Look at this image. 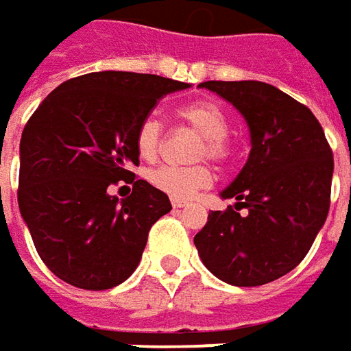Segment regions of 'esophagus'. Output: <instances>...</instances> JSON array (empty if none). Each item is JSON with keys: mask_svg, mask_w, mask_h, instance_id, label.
I'll return each instance as SVG.
<instances>
[{"mask_svg": "<svg viewBox=\"0 0 351 351\" xmlns=\"http://www.w3.org/2000/svg\"><path fill=\"white\" fill-rule=\"evenodd\" d=\"M171 204H173V208H176V210H178V208H184V206H186V202H184V199H178V198L171 199Z\"/></svg>", "mask_w": 351, "mask_h": 351, "instance_id": "34e87169", "label": "esophagus"}]
</instances>
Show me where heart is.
I'll list each match as a JSON object with an SVG mask.
<instances>
[{"instance_id":"1","label":"heart","mask_w":351,"mask_h":351,"mask_svg":"<svg viewBox=\"0 0 351 351\" xmlns=\"http://www.w3.org/2000/svg\"><path fill=\"white\" fill-rule=\"evenodd\" d=\"M176 116L182 124L192 128L202 136V141L196 145L194 159H212L213 163L223 165L233 157V143L227 136L229 132V116L223 108L213 101L199 99L192 103L182 104ZM165 128L159 118L145 116L139 122L136 132V147L141 159L155 161L163 149ZM147 180L157 190L169 194L171 198L186 199L194 196L199 188L208 186L212 182V171L204 163L190 165V167H175L163 165L149 171Z\"/></svg>"}]
</instances>
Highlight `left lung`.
<instances>
[{"label": "left lung", "instance_id": "obj_1", "mask_svg": "<svg viewBox=\"0 0 351 351\" xmlns=\"http://www.w3.org/2000/svg\"><path fill=\"white\" fill-rule=\"evenodd\" d=\"M247 120L250 155L194 237L206 268L239 287L270 284L307 256L330 208L334 157L315 114L262 81L199 83Z\"/></svg>", "mask_w": 351, "mask_h": 351}]
</instances>
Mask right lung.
<instances>
[{"mask_svg": "<svg viewBox=\"0 0 351 351\" xmlns=\"http://www.w3.org/2000/svg\"><path fill=\"white\" fill-rule=\"evenodd\" d=\"M175 79L95 71L56 87L21 136L19 210L38 256L66 284L103 291L138 268L152 225L173 210L169 196L136 178V132ZM132 184L118 200L108 188Z\"/></svg>", "mask_w": 351, "mask_h": 351, "instance_id": "right-lung-1", "label": "right lung"}]
</instances>
